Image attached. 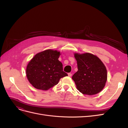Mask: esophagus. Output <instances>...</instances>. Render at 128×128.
I'll use <instances>...</instances> for the list:
<instances>
[{
    "mask_svg": "<svg viewBox=\"0 0 128 128\" xmlns=\"http://www.w3.org/2000/svg\"><path fill=\"white\" fill-rule=\"evenodd\" d=\"M68 76H69V77H71V76H72V73H70V72H69V73H68Z\"/></svg>",
    "mask_w": 128,
    "mask_h": 128,
    "instance_id": "obj_1",
    "label": "esophagus"
}]
</instances>
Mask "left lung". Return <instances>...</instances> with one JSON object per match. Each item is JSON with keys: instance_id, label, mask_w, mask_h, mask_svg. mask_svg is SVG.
Listing matches in <instances>:
<instances>
[{"instance_id": "left-lung-1", "label": "left lung", "mask_w": 128, "mask_h": 128, "mask_svg": "<svg viewBox=\"0 0 128 128\" xmlns=\"http://www.w3.org/2000/svg\"><path fill=\"white\" fill-rule=\"evenodd\" d=\"M78 71L72 76L77 88L83 94L94 95L101 91L107 78L102 61L92 54H75Z\"/></svg>"}]
</instances>
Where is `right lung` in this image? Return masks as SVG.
Instances as JSON below:
<instances>
[{
	"label": "right lung",
	"instance_id": "1",
	"mask_svg": "<svg viewBox=\"0 0 128 128\" xmlns=\"http://www.w3.org/2000/svg\"><path fill=\"white\" fill-rule=\"evenodd\" d=\"M59 56V52L48 50L37 53L31 60L27 65L26 74L34 87L48 90L56 85L62 77L68 76L58 60Z\"/></svg>",
	"mask_w": 128,
	"mask_h": 128
}]
</instances>
